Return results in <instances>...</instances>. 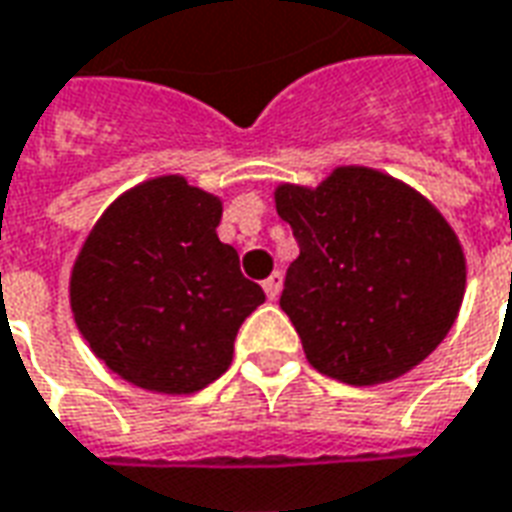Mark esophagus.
<instances>
[{"mask_svg":"<svg viewBox=\"0 0 512 512\" xmlns=\"http://www.w3.org/2000/svg\"><path fill=\"white\" fill-rule=\"evenodd\" d=\"M263 291H266L268 299H277V296H280V291H282V274H280V271H274V274H271V277L263 282Z\"/></svg>","mask_w":512,"mask_h":512,"instance_id":"obj_1","label":"esophagus"}]
</instances>
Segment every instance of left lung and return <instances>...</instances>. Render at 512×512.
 <instances>
[{"label": "left lung", "mask_w": 512, "mask_h": 512, "mask_svg": "<svg viewBox=\"0 0 512 512\" xmlns=\"http://www.w3.org/2000/svg\"><path fill=\"white\" fill-rule=\"evenodd\" d=\"M299 257L280 307L310 366L346 385H380L416 368L452 330L466 255L427 196L368 166H338L316 188L274 191Z\"/></svg>", "instance_id": "obj_1"}]
</instances>
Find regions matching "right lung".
I'll use <instances>...</instances> for the list:
<instances>
[{
    "instance_id": "1",
    "label": "right lung",
    "mask_w": 512,
    "mask_h": 512,
    "mask_svg": "<svg viewBox=\"0 0 512 512\" xmlns=\"http://www.w3.org/2000/svg\"><path fill=\"white\" fill-rule=\"evenodd\" d=\"M219 221V196L163 174L124 191L88 232L71 266V316L121 380L185 396L230 368L266 293L219 241Z\"/></svg>"
}]
</instances>
